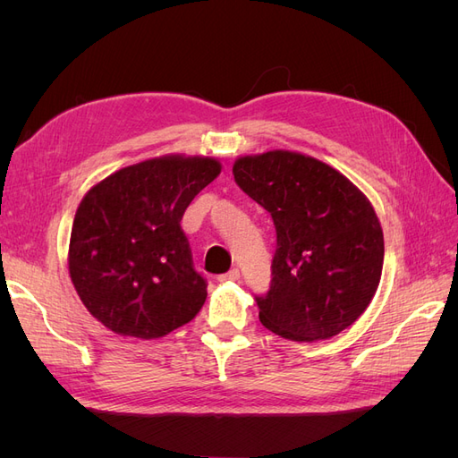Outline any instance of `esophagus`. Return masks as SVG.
I'll list each match as a JSON object with an SVG mask.
<instances>
[{
	"instance_id": "1",
	"label": "esophagus",
	"mask_w": 458,
	"mask_h": 458,
	"mask_svg": "<svg viewBox=\"0 0 458 458\" xmlns=\"http://www.w3.org/2000/svg\"><path fill=\"white\" fill-rule=\"evenodd\" d=\"M239 279H241V271H239L237 267L217 276V281H219V283H225V281H239Z\"/></svg>"
}]
</instances>
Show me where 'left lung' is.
I'll list each match as a JSON object with an SVG mask.
<instances>
[{"label": "left lung", "mask_w": 458, "mask_h": 458, "mask_svg": "<svg viewBox=\"0 0 458 458\" xmlns=\"http://www.w3.org/2000/svg\"><path fill=\"white\" fill-rule=\"evenodd\" d=\"M233 175L276 231L269 290L254 296L261 325L296 342L353 325L384 263L380 221L363 192L330 165L288 150L239 158Z\"/></svg>", "instance_id": "1"}]
</instances>
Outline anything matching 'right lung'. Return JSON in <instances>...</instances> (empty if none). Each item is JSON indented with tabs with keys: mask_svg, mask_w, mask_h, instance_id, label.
<instances>
[{
	"mask_svg": "<svg viewBox=\"0 0 458 458\" xmlns=\"http://www.w3.org/2000/svg\"><path fill=\"white\" fill-rule=\"evenodd\" d=\"M219 172L214 158H152L88 192L74 217L68 269L97 321L150 340L197 317L208 283L179 221Z\"/></svg>",
	"mask_w": 458,
	"mask_h": 458,
	"instance_id": "1",
	"label": "right lung"
}]
</instances>
